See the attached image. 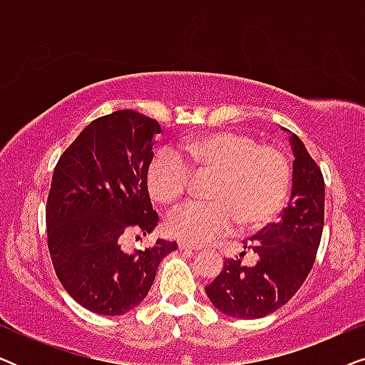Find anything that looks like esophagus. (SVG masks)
<instances>
[{
  "label": "esophagus",
  "instance_id": "34e87169",
  "mask_svg": "<svg viewBox=\"0 0 365 365\" xmlns=\"http://www.w3.org/2000/svg\"><path fill=\"white\" fill-rule=\"evenodd\" d=\"M178 247L181 249V251H201V247L192 246V244H189V242H179Z\"/></svg>",
  "mask_w": 365,
  "mask_h": 365
}]
</instances>
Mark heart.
Masks as SVG:
<instances>
[{
  "instance_id": "1",
  "label": "heart",
  "mask_w": 365,
  "mask_h": 365,
  "mask_svg": "<svg viewBox=\"0 0 365 365\" xmlns=\"http://www.w3.org/2000/svg\"><path fill=\"white\" fill-rule=\"evenodd\" d=\"M187 163L173 149H161L148 169V187L171 206L191 187L194 174L212 173L206 204H187L168 221L171 236L204 244L236 227L257 231L282 211L292 184V168L281 149L257 144L251 134L217 129L179 144Z\"/></svg>"
}]
</instances>
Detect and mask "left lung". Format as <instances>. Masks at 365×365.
<instances>
[{
    "label": "left lung",
    "instance_id": "1",
    "mask_svg": "<svg viewBox=\"0 0 365 365\" xmlns=\"http://www.w3.org/2000/svg\"><path fill=\"white\" fill-rule=\"evenodd\" d=\"M287 131V129H286ZM292 146V191L281 221L244 242L257 254L256 266L226 259L206 286L212 306L229 317L259 319L276 312L299 291L311 272L324 227V178L296 134Z\"/></svg>",
    "mask_w": 365,
    "mask_h": 365
}]
</instances>
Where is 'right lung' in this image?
I'll list each match as a JSON object with an SVG mask.
<instances>
[{"instance_id": "1", "label": "right lung", "mask_w": 365, "mask_h": 365, "mask_svg": "<svg viewBox=\"0 0 365 365\" xmlns=\"http://www.w3.org/2000/svg\"><path fill=\"white\" fill-rule=\"evenodd\" d=\"M161 126L131 109L94 119L54 168L46 204L48 247L56 276L78 304L121 316L143 302L164 256L178 244L158 239L128 252V236L158 226L148 191L154 136Z\"/></svg>"}]
</instances>
